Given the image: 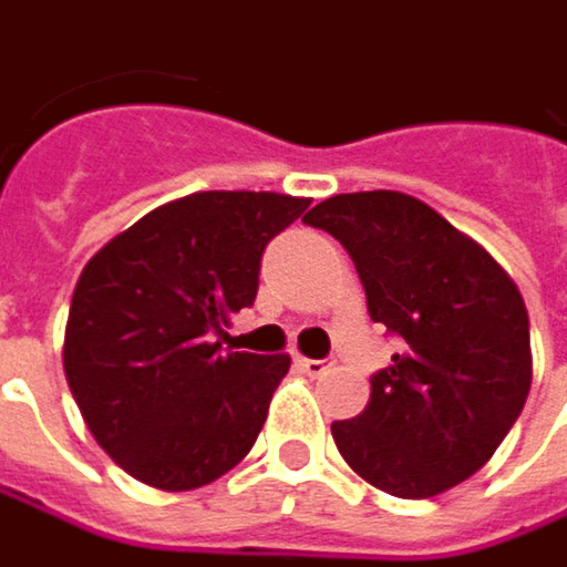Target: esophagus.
<instances>
[{
    "label": "esophagus",
    "instance_id": "34e87169",
    "mask_svg": "<svg viewBox=\"0 0 567 567\" xmlns=\"http://www.w3.org/2000/svg\"><path fill=\"white\" fill-rule=\"evenodd\" d=\"M295 365H298L301 372H308L311 379H317V375H327V372L333 369V362H330V359H305V355H298V359H295Z\"/></svg>",
    "mask_w": 567,
    "mask_h": 567
}]
</instances>
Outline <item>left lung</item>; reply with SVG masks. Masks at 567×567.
Here are the masks:
<instances>
[{"label":"left lung","mask_w":567,"mask_h":567,"mask_svg":"<svg viewBox=\"0 0 567 567\" xmlns=\"http://www.w3.org/2000/svg\"><path fill=\"white\" fill-rule=\"evenodd\" d=\"M305 224L355 262L375 323L401 340L372 398L333 420L350 468L394 497L472 478L511 433L533 382L529 317L514 279L472 237L404 192L333 195Z\"/></svg>","instance_id":"1"}]
</instances>
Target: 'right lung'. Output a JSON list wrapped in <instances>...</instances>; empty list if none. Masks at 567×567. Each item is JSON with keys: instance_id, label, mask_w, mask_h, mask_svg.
Masks as SVG:
<instances>
[{"instance_id": "1", "label": "right lung", "mask_w": 567, "mask_h": 567, "mask_svg": "<svg viewBox=\"0 0 567 567\" xmlns=\"http://www.w3.org/2000/svg\"><path fill=\"white\" fill-rule=\"evenodd\" d=\"M311 198L195 192L131 224L85 262L63 372L89 433L137 482L192 491L252 450L288 355L224 350L250 308L266 244Z\"/></svg>"}]
</instances>
